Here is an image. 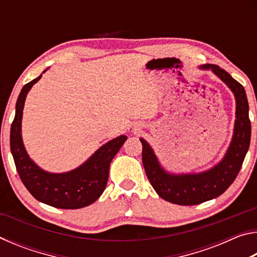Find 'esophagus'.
Instances as JSON below:
<instances>
[{
  "instance_id": "esophagus-1",
  "label": "esophagus",
  "mask_w": 257,
  "mask_h": 257,
  "mask_svg": "<svg viewBox=\"0 0 257 257\" xmlns=\"http://www.w3.org/2000/svg\"><path fill=\"white\" fill-rule=\"evenodd\" d=\"M136 130H138V128H136V127H134V128H132V132H136Z\"/></svg>"
}]
</instances>
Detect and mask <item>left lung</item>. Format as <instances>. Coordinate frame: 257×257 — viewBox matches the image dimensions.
Instances as JSON below:
<instances>
[{"label":"left lung","instance_id":"obj_1","mask_svg":"<svg viewBox=\"0 0 257 257\" xmlns=\"http://www.w3.org/2000/svg\"><path fill=\"white\" fill-rule=\"evenodd\" d=\"M199 69L211 70L220 78L236 99L232 138L222 160L202 172L172 173L161 165L149 143L139 138L143 144V165L151 185L161 198L178 205H196L223 194L236 179L250 143L249 108L245 88L219 66L202 64Z\"/></svg>","mask_w":257,"mask_h":257}]
</instances>
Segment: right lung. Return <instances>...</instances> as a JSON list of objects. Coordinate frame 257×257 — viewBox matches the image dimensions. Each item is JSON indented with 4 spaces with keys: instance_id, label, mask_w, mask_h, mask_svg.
<instances>
[{
    "instance_id": "1",
    "label": "right lung",
    "mask_w": 257,
    "mask_h": 257,
    "mask_svg": "<svg viewBox=\"0 0 257 257\" xmlns=\"http://www.w3.org/2000/svg\"><path fill=\"white\" fill-rule=\"evenodd\" d=\"M41 77L42 75L26 84L17 99L16 115L10 133L11 153L17 171L26 188L37 201L66 210L88 206L97 201L105 189L110 164L121 146L127 141V136L121 135L108 141L88 160L71 171L53 173L43 170L30 159L25 149L21 135V121L26 97Z\"/></svg>"
}]
</instances>
